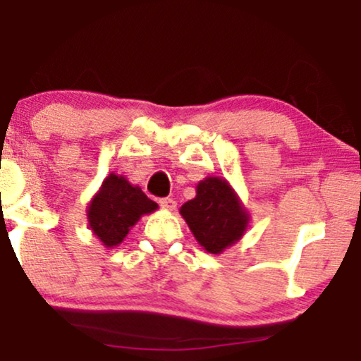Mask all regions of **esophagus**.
<instances>
[{"label":"esophagus","mask_w":361,"mask_h":361,"mask_svg":"<svg viewBox=\"0 0 361 361\" xmlns=\"http://www.w3.org/2000/svg\"><path fill=\"white\" fill-rule=\"evenodd\" d=\"M159 205L163 207V209H166V210H175L176 209V202L173 200V198H161L159 200Z\"/></svg>","instance_id":"esophagus-1"}]
</instances>
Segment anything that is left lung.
<instances>
[{
  "instance_id": "obj_1",
  "label": "left lung",
  "mask_w": 361,
  "mask_h": 361,
  "mask_svg": "<svg viewBox=\"0 0 361 361\" xmlns=\"http://www.w3.org/2000/svg\"><path fill=\"white\" fill-rule=\"evenodd\" d=\"M180 214L198 244L212 255H221L238 243L250 224V214L233 186L219 176L202 180L195 198L181 205Z\"/></svg>"
}]
</instances>
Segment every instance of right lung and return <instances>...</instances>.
<instances>
[{
	"label": "right lung",
	"instance_id": "right-lung-1",
	"mask_svg": "<svg viewBox=\"0 0 361 361\" xmlns=\"http://www.w3.org/2000/svg\"><path fill=\"white\" fill-rule=\"evenodd\" d=\"M157 209L156 202L146 197L139 186L130 185L123 176L110 173L102 188L88 205L90 229L106 247L118 246L132 226Z\"/></svg>",
	"mask_w": 361,
	"mask_h": 361
}]
</instances>
